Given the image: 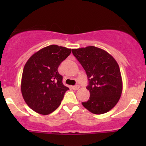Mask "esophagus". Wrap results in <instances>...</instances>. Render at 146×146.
Returning a JSON list of instances; mask_svg holds the SVG:
<instances>
[{
    "instance_id": "esophagus-1",
    "label": "esophagus",
    "mask_w": 146,
    "mask_h": 146,
    "mask_svg": "<svg viewBox=\"0 0 146 146\" xmlns=\"http://www.w3.org/2000/svg\"><path fill=\"white\" fill-rule=\"evenodd\" d=\"M72 88H73L74 90H77L80 88V86H79V85H75V86H73L72 87Z\"/></svg>"
}]
</instances>
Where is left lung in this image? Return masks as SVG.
<instances>
[{"label":"left lung","mask_w":146,"mask_h":146,"mask_svg":"<svg viewBox=\"0 0 146 146\" xmlns=\"http://www.w3.org/2000/svg\"><path fill=\"white\" fill-rule=\"evenodd\" d=\"M73 56L86 71L90 92L88 101L82 102L92 113L108 112L117 104L122 93L119 66L111 55L93 46L72 49Z\"/></svg>","instance_id":"1"}]
</instances>
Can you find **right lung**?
I'll return each mask as SVG.
<instances>
[{"instance_id": "add662e5", "label": "right lung", "mask_w": 146, "mask_h": 146, "mask_svg": "<svg viewBox=\"0 0 146 146\" xmlns=\"http://www.w3.org/2000/svg\"><path fill=\"white\" fill-rule=\"evenodd\" d=\"M71 53V48L56 44L42 48L25 64L21 80L23 99L30 108L48 115L58 108L69 88L63 84L58 66Z\"/></svg>"}]
</instances>
